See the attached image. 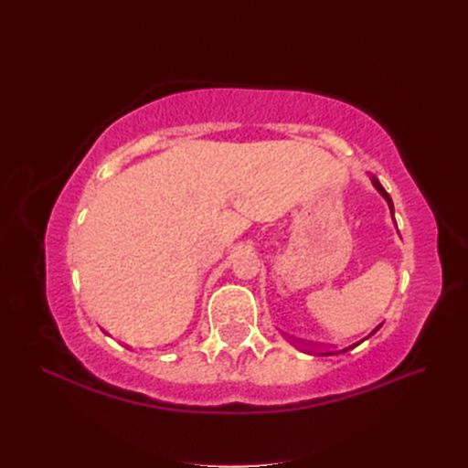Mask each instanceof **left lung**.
I'll return each mask as SVG.
<instances>
[{"instance_id":"8db88e82","label":"left lung","mask_w":468,"mask_h":468,"mask_svg":"<svg viewBox=\"0 0 468 468\" xmlns=\"http://www.w3.org/2000/svg\"><path fill=\"white\" fill-rule=\"evenodd\" d=\"M369 179H371V183H373V187H375V189H377V191L380 193V197H382V199H385V201L388 203V208H390V215H392V218H394V205H392V199H390V195H388V193L385 191V187H382V186H380V183H378V179H377L375 176H371V174H369ZM394 224H396V222H394ZM380 325H382V324H378V325H377V328H375V330H373V332H371L369 335H367V337H371V335H373L375 332H378V328H380ZM367 337H363V339H361V342H365V339H367ZM361 342H357V344H353V346H349V347H346V349H339V351H335V353H344V351H349V349H353V347H357V346H359ZM310 353H313V351H310ZM314 356H334V351H314Z\"/></svg>"}]
</instances>
